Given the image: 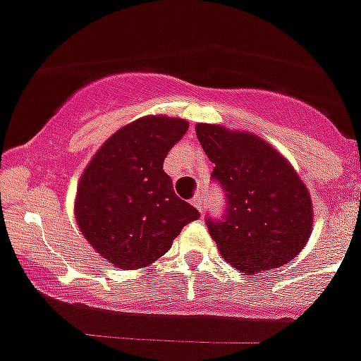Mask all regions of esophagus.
<instances>
[{
	"label": "esophagus",
	"mask_w": 361,
	"mask_h": 361,
	"mask_svg": "<svg viewBox=\"0 0 361 361\" xmlns=\"http://www.w3.org/2000/svg\"><path fill=\"white\" fill-rule=\"evenodd\" d=\"M191 204H193V206H195L199 212H202V209H204V197L200 195V193H197V195L191 199Z\"/></svg>",
	"instance_id": "obj_1"
}]
</instances>
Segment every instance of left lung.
<instances>
[{"label":"left lung","mask_w":361,"mask_h":361,"mask_svg":"<svg viewBox=\"0 0 361 361\" xmlns=\"http://www.w3.org/2000/svg\"><path fill=\"white\" fill-rule=\"evenodd\" d=\"M195 132L226 197L224 213L206 216L220 255L247 275L293 260L312 226L309 191L295 170L257 135L215 124H197Z\"/></svg>","instance_id":"8db88e82"}]
</instances>
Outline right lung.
Returning <instances> with one entry per match:
<instances>
[{"instance_id": "add662e5", "label": "right lung", "mask_w": 361, "mask_h": 361, "mask_svg": "<svg viewBox=\"0 0 361 361\" xmlns=\"http://www.w3.org/2000/svg\"><path fill=\"white\" fill-rule=\"evenodd\" d=\"M188 132L171 117H142L101 146L81 177L75 219L101 257L139 269L168 253L183 228L200 216L178 199L162 170L166 155Z\"/></svg>"}]
</instances>
